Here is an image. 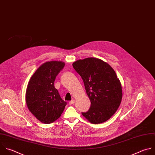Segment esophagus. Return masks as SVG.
Segmentation results:
<instances>
[{"label": "esophagus", "instance_id": "obj_1", "mask_svg": "<svg viewBox=\"0 0 155 155\" xmlns=\"http://www.w3.org/2000/svg\"><path fill=\"white\" fill-rule=\"evenodd\" d=\"M75 100L74 99H73V100H72L71 101H69V105H73L74 104V103H75Z\"/></svg>", "mask_w": 155, "mask_h": 155}]
</instances>
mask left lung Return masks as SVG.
Returning <instances> with one entry per match:
<instances>
[{
    "label": "left lung",
    "instance_id": "left-lung-1",
    "mask_svg": "<svg viewBox=\"0 0 155 155\" xmlns=\"http://www.w3.org/2000/svg\"><path fill=\"white\" fill-rule=\"evenodd\" d=\"M72 66L81 76L91 101L89 110L82 115L94 124L106 122L116 112L122 97V86L115 71L95 58L77 60Z\"/></svg>",
    "mask_w": 155,
    "mask_h": 155
}]
</instances>
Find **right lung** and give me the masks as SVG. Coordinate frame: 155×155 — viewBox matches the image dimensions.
Listing matches in <instances>:
<instances>
[{
    "instance_id": "1",
    "label": "right lung",
    "mask_w": 155,
    "mask_h": 155,
    "mask_svg": "<svg viewBox=\"0 0 155 155\" xmlns=\"http://www.w3.org/2000/svg\"><path fill=\"white\" fill-rule=\"evenodd\" d=\"M64 65L62 61L46 62L36 71L28 82L25 94L27 107L44 124L52 123L60 118L67 105L54 86L56 77Z\"/></svg>"
}]
</instances>
